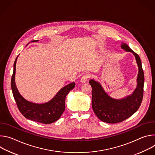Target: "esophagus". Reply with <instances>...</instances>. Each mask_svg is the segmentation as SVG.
<instances>
[{
  "label": "esophagus",
  "mask_w": 155,
  "mask_h": 155,
  "mask_svg": "<svg viewBox=\"0 0 155 155\" xmlns=\"http://www.w3.org/2000/svg\"><path fill=\"white\" fill-rule=\"evenodd\" d=\"M90 78V76L88 74H84L81 77V79H80V81L83 83H85L86 82V81L88 80V78Z\"/></svg>",
  "instance_id": "1"
}]
</instances>
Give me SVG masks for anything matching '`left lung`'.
<instances>
[{
	"label": "left lung",
	"instance_id": "8db88e82",
	"mask_svg": "<svg viewBox=\"0 0 155 155\" xmlns=\"http://www.w3.org/2000/svg\"><path fill=\"white\" fill-rule=\"evenodd\" d=\"M121 48L133 53L139 67L137 86L133 94L122 100H115L109 97L99 83L90 80L92 87V107L95 115L102 121L107 123H118L131 117L140 107L143 96L144 74L139 56L132 51L126 44Z\"/></svg>",
	"mask_w": 155,
	"mask_h": 155
}]
</instances>
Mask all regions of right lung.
Masks as SVG:
<instances>
[{
  "instance_id": "obj_1",
  "label": "right lung",
  "mask_w": 155,
  "mask_h": 155,
  "mask_svg": "<svg viewBox=\"0 0 155 155\" xmlns=\"http://www.w3.org/2000/svg\"><path fill=\"white\" fill-rule=\"evenodd\" d=\"M38 40H33L36 41ZM14 62L13 72L11 79L13 95L19 112L27 119L43 124H50L57 121L64 112L65 97L75 87V83L64 86L54 98L45 104L32 103L25 99L18 92L15 82L16 62Z\"/></svg>"
}]
</instances>
